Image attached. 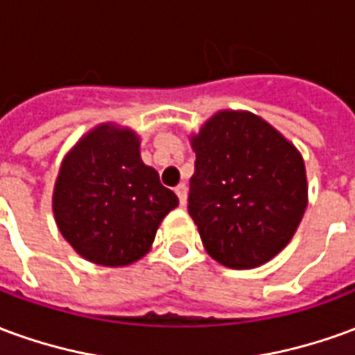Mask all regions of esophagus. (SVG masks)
<instances>
[{"label":"esophagus","mask_w":355,"mask_h":355,"mask_svg":"<svg viewBox=\"0 0 355 355\" xmlns=\"http://www.w3.org/2000/svg\"><path fill=\"white\" fill-rule=\"evenodd\" d=\"M175 192H177L178 201H180V205H182V207H186V200H188V186H186V184H178L177 188H175Z\"/></svg>","instance_id":"34e87169"}]
</instances>
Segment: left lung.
I'll use <instances>...</instances> for the list:
<instances>
[{"mask_svg": "<svg viewBox=\"0 0 355 355\" xmlns=\"http://www.w3.org/2000/svg\"><path fill=\"white\" fill-rule=\"evenodd\" d=\"M188 213L215 261L257 268L297 232L308 205L302 155L249 112H218L192 137Z\"/></svg>", "mask_w": 355, "mask_h": 355, "instance_id": "1", "label": "left lung"}]
</instances>
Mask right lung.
<instances>
[{
	"label": "right lung",
	"instance_id": "1",
	"mask_svg": "<svg viewBox=\"0 0 355 355\" xmlns=\"http://www.w3.org/2000/svg\"><path fill=\"white\" fill-rule=\"evenodd\" d=\"M178 205L157 171L140 159L129 129L101 125L66 155L53 211L66 241L101 266H125L148 253L157 226Z\"/></svg>",
	"mask_w": 355,
	"mask_h": 355
}]
</instances>
